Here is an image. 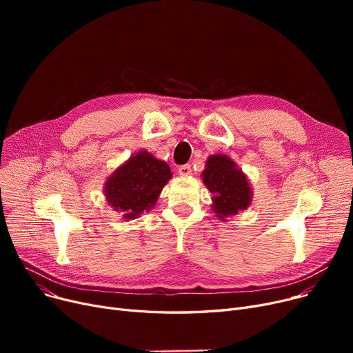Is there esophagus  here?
<instances>
[{
	"mask_svg": "<svg viewBox=\"0 0 353 353\" xmlns=\"http://www.w3.org/2000/svg\"><path fill=\"white\" fill-rule=\"evenodd\" d=\"M192 165L190 164H184L179 167V174L180 176H190L192 174Z\"/></svg>",
	"mask_w": 353,
	"mask_h": 353,
	"instance_id": "34e87169",
	"label": "esophagus"
}]
</instances>
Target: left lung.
Instances as JSON below:
<instances>
[{
	"instance_id": "8db88e82",
	"label": "left lung",
	"mask_w": 353,
	"mask_h": 353,
	"mask_svg": "<svg viewBox=\"0 0 353 353\" xmlns=\"http://www.w3.org/2000/svg\"><path fill=\"white\" fill-rule=\"evenodd\" d=\"M201 177L208 190L213 194L212 210L219 220L226 221L252 205L253 190L250 181L229 156H209Z\"/></svg>"
}]
</instances>
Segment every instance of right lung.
Returning <instances> with one entry per match:
<instances>
[{"label":"right lung","instance_id":"right-lung-1","mask_svg":"<svg viewBox=\"0 0 353 353\" xmlns=\"http://www.w3.org/2000/svg\"><path fill=\"white\" fill-rule=\"evenodd\" d=\"M172 176L169 164L147 150H140L107 177L104 196L108 206L123 213L124 220H134L156 206Z\"/></svg>","mask_w":353,"mask_h":353}]
</instances>
